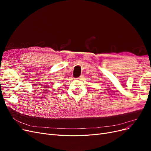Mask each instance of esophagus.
Here are the masks:
<instances>
[{"instance_id":"1","label":"esophagus","mask_w":151,"mask_h":151,"mask_svg":"<svg viewBox=\"0 0 151 151\" xmlns=\"http://www.w3.org/2000/svg\"><path fill=\"white\" fill-rule=\"evenodd\" d=\"M84 75H81L79 77V79H81V80H83L84 79Z\"/></svg>"}]
</instances>
